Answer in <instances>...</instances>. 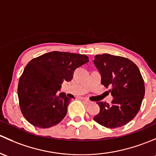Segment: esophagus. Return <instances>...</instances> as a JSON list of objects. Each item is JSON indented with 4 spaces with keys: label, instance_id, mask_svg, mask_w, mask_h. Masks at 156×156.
<instances>
[{
    "label": "esophagus",
    "instance_id": "1",
    "mask_svg": "<svg viewBox=\"0 0 156 156\" xmlns=\"http://www.w3.org/2000/svg\"><path fill=\"white\" fill-rule=\"evenodd\" d=\"M82 100H83V101H86V103L87 104H91V101H90L89 99L84 98H82Z\"/></svg>",
    "mask_w": 156,
    "mask_h": 156
}]
</instances>
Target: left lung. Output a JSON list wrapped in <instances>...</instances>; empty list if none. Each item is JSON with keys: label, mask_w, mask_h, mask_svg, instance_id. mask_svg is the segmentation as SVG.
Listing matches in <instances>:
<instances>
[{"label": "left lung", "mask_w": 156, "mask_h": 156, "mask_svg": "<svg viewBox=\"0 0 156 156\" xmlns=\"http://www.w3.org/2000/svg\"><path fill=\"white\" fill-rule=\"evenodd\" d=\"M94 64L101 76V84L113 97L111 104L97 102L100 112L94 117L98 124L115 128L128 124L140 109L145 94L144 81L137 65L126 58L96 55Z\"/></svg>", "instance_id": "1"}]
</instances>
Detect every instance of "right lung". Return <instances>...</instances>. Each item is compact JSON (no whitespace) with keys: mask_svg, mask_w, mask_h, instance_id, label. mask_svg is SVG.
<instances>
[{"mask_svg":"<svg viewBox=\"0 0 156 156\" xmlns=\"http://www.w3.org/2000/svg\"><path fill=\"white\" fill-rule=\"evenodd\" d=\"M89 61L86 55L57 51L30 60L18 85L19 107L27 121L42 128L60 122L70 101L65 93H58L62 83L70 81L74 70Z\"/></svg>","mask_w":156,"mask_h":156,"instance_id":"right-lung-1","label":"right lung"}]
</instances>
